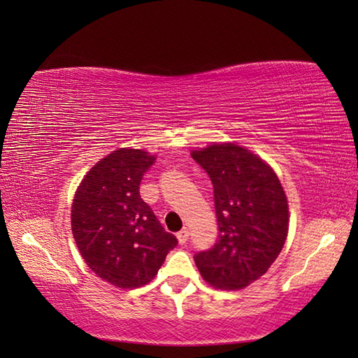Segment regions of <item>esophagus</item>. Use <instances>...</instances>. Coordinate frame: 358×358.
Returning <instances> with one entry per match:
<instances>
[{
	"instance_id": "1",
	"label": "esophagus",
	"mask_w": 358,
	"mask_h": 358,
	"mask_svg": "<svg viewBox=\"0 0 358 358\" xmlns=\"http://www.w3.org/2000/svg\"><path fill=\"white\" fill-rule=\"evenodd\" d=\"M177 238H178V241H180V243H181V245H183V243H186V241H187V238H189V230H187L186 227H185V229H181V230H180V232L177 234Z\"/></svg>"
}]
</instances>
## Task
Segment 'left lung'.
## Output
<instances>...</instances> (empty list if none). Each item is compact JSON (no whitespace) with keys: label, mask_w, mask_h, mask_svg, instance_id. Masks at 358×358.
Segmentation results:
<instances>
[{"label":"left lung","mask_w":358,"mask_h":358,"mask_svg":"<svg viewBox=\"0 0 358 358\" xmlns=\"http://www.w3.org/2000/svg\"><path fill=\"white\" fill-rule=\"evenodd\" d=\"M191 156L213 185L220 229L215 246L196 252L194 262L211 286L243 289L280 256L289 229L286 194L273 169L238 145H210Z\"/></svg>","instance_id":"1"}]
</instances>
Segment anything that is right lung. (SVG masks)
Masks as SVG:
<instances>
[{"label":"right lung","instance_id":"right-lung-1","mask_svg":"<svg viewBox=\"0 0 358 358\" xmlns=\"http://www.w3.org/2000/svg\"><path fill=\"white\" fill-rule=\"evenodd\" d=\"M155 161L142 150L113 151L85 175L72 203L78 251L96 275L117 287L150 282L178 245L138 191Z\"/></svg>","mask_w":358,"mask_h":358}]
</instances>
